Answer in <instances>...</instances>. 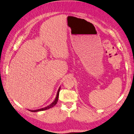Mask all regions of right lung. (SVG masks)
<instances>
[{"label":"right lung","mask_w":134,"mask_h":134,"mask_svg":"<svg viewBox=\"0 0 134 134\" xmlns=\"http://www.w3.org/2000/svg\"><path fill=\"white\" fill-rule=\"evenodd\" d=\"M60 87H59V90H58L57 91V95H56V97H55V99L54 100V101L52 103H51L50 105H48V106L46 107H44V108H40V109H35V110H30V109H29V111H31V112H38V111H44V110H46V109H50L51 108H52L54 107L55 104H57V101H58V99H59V92H60Z\"/></svg>","instance_id":"obj_1"}]
</instances>
